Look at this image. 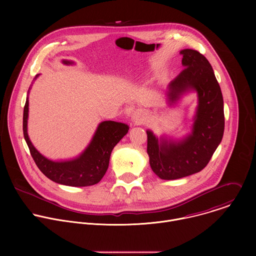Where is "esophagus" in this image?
<instances>
[{
	"label": "esophagus",
	"mask_w": 256,
	"mask_h": 256,
	"mask_svg": "<svg viewBox=\"0 0 256 256\" xmlns=\"http://www.w3.org/2000/svg\"><path fill=\"white\" fill-rule=\"evenodd\" d=\"M132 118L134 124L138 126V124H144L146 122V120H147V114H146L144 110H142V109H138V110L132 112Z\"/></svg>",
	"instance_id": "esophagus-1"
}]
</instances>
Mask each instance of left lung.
Returning <instances> with one entry per match:
<instances>
[{
	"instance_id": "1",
	"label": "left lung",
	"mask_w": 256,
	"mask_h": 256,
	"mask_svg": "<svg viewBox=\"0 0 256 256\" xmlns=\"http://www.w3.org/2000/svg\"><path fill=\"white\" fill-rule=\"evenodd\" d=\"M180 54L186 68L169 85V101L174 102L182 92L192 89L198 94V106L192 134L184 140L159 144L153 132H147L151 168L165 180L202 171L221 142L225 128L223 96L210 64L194 50H184Z\"/></svg>"
}]
</instances>
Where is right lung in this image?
Wrapping results in <instances>:
<instances>
[{
  "instance_id": "1",
  "label": "right lung",
  "mask_w": 256,
  "mask_h": 256,
  "mask_svg": "<svg viewBox=\"0 0 256 256\" xmlns=\"http://www.w3.org/2000/svg\"><path fill=\"white\" fill-rule=\"evenodd\" d=\"M64 64L70 62L64 60ZM28 99L23 112V134L30 154L40 170L56 184L68 186H89L98 184L107 171L116 144L126 134L128 126L122 122H103L99 124L85 152L75 160L54 162L44 157L31 144L27 134Z\"/></svg>"
}]
</instances>
